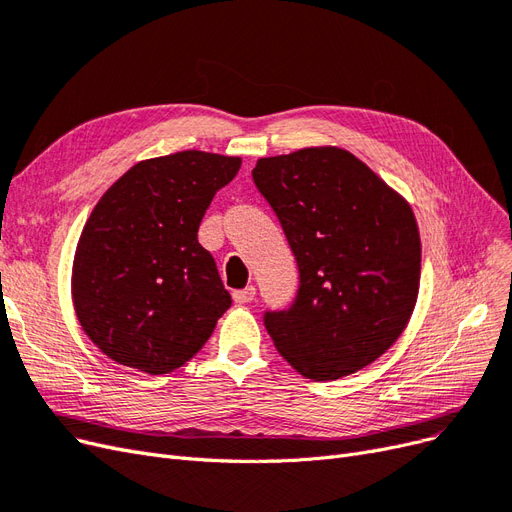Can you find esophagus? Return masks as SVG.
Here are the masks:
<instances>
[{
    "mask_svg": "<svg viewBox=\"0 0 512 512\" xmlns=\"http://www.w3.org/2000/svg\"><path fill=\"white\" fill-rule=\"evenodd\" d=\"M232 298H234L236 304H249V302L255 300V287L249 285V287H244V289H238V291H234Z\"/></svg>",
    "mask_w": 512,
    "mask_h": 512,
    "instance_id": "esophagus-1",
    "label": "esophagus"
}]
</instances>
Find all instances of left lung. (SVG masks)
<instances>
[{
	"label": "left lung",
	"instance_id": "8db88e82",
	"mask_svg": "<svg viewBox=\"0 0 512 512\" xmlns=\"http://www.w3.org/2000/svg\"><path fill=\"white\" fill-rule=\"evenodd\" d=\"M253 180L300 270L293 304L263 315L276 351L312 381L366 368L417 302L421 240L408 202L338 146L263 157Z\"/></svg>",
	"mask_w": 512,
	"mask_h": 512
}]
</instances>
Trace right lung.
Wrapping results in <instances>:
<instances>
[{"label":"right lung","mask_w":512,"mask_h":512,"mask_svg":"<svg viewBox=\"0 0 512 512\" xmlns=\"http://www.w3.org/2000/svg\"><path fill=\"white\" fill-rule=\"evenodd\" d=\"M240 163L204 151L146 159L93 208L76 246L72 300L85 334L112 361L168 374L232 306L197 229Z\"/></svg>","instance_id":"add662e5"}]
</instances>
